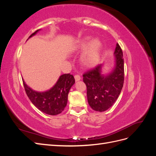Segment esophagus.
<instances>
[{
  "label": "esophagus",
  "mask_w": 156,
  "mask_h": 156,
  "mask_svg": "<svg viewBox=\"0 0 156 156\" xmlns=\"http://www.w3.org/2000/svg\"><path fill=\"white\" fill-rule=\"evenodd\" d=\"M74 77H75V81H79L80 79H81V77H80L79 75H75V76H74Z\"/></svg>",
  "instance_id": "34e87169"
}]
</instances>
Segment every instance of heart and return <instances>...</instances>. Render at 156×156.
Listing matches in <instances>:
<instances>
[{"label":"heart","instance_id":"obj_1","mask_svg":"<svg viewBox=\"0 0 156 156\" xmlns=\"http://www.w3.org/2000/svg\"><path fill=\"white\" fill-rule=\"evenodd\" d=\"M101 41L98 39H94L90 41L89 37L79 42L77 49L84 51L81 56V62L86 67H93L98 62L100 58L101 49Z\"/></svg>","mask_w":156,"mask_h":156}]
</instances>
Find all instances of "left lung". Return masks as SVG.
<instances>
[{"mask_svg": "<svg viewBox=\"0 0 156 156\" xmlns=\"http://www.w3.org/2000/svg\"><path fill=\"white\" fill-rule=\"evenodd\" d=\"M116 66L107 76L101 74L102 65H97L83 75L87 86V99L93 110L103 112L114 104L119 98L124 81L123 53L119 44L115 51Z\"/></svg>", "mask_w": 156, "mask_h": 156, "instance_id": "1", "label": "left lung"}]
</instances>
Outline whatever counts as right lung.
<instances>
[{
	"label": "right lung",
	"instance_id": "obj_1",
	"mask_svg": "<svg viewBox=\"0 0 156 156\" xmlns=\"http://www.w3.org/2000/svg\"><path fill=\"white\" fill-rule=\"evenodd\" d=\"M36 30L29 36L36 34ZM25 90L29 100L39 110L49 115H56L62 112L67 105L69 90L75 83L72 75L66 73L61 75L55 85L49 90L38 92L32 90L23 81Z\"/></svg>",
	"mask_w": 156,
	"mask_h": 156
}]
</instances>
